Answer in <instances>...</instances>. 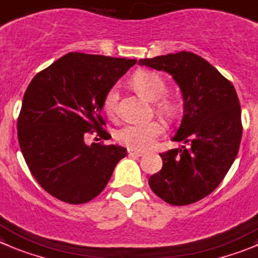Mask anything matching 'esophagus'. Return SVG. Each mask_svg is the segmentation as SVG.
<instances>
[{"label": "esophagus", "instance_id": "esophagus-1", "mask_svg": "<svg viewBox=\"0 0 258 258\" xmlns=\"http://www.w3.org/2000/svg\"><path fill=\"white\" fill-rule=\"evenodd\" d=\"M128 155L130 156H143L144 154V151H141V150H136V149H128Z\"/></svg>", "mask_w": 258, "mask_h": 258}]
</instances>
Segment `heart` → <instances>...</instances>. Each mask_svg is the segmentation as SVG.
Instances as JSON below:
<instances>
[{
    "label": "heart",
    "mask_w": 258,
    "mask_h": 258,
    "mask_svg": "<svg viewBox=\"0 0 258 258\" xmlns=\"http://www.w3.org/2000/svg\"><path fill=\"white\" fill-rule=\"evenodd\" d=\"M132 84L141 95L151 102L163 98L167 91V85L162 76L153 71H137L132 76ZM115 105H117V90L112 88L104 98V110L109 117L114 115ZM156 108L164 115H172L175 109L174 104L167 99L159 100L156 103ZM163 132H164V127L155 121L149 122V123H132L126 124L118 130L115 139L118 143L130 149L145 150L153 145L154 141L160 135H163Z\"/></svg>",
    "instance_id": "heart-1"
}]
</instances>
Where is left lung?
Masks as SVG:
<instances>
[{
  "label": "left lung",
  "mask_w": 258,
  "mask_h": 258,
  "mask_svg": "<svg viewBox=\"0 0 258 258\" xmlns=\"http://www.w3.org/2000/svg\"><path fill=\"white\" fill-rule=\"evenodd\" d=\"M139 64L169 74L183 99V117L172 137L183 145L160 154L163 168L149 178V186L170 205L194 204L220 184L237 158L242 139L237 91L191 52L140 59Z\"/></svg>",
  "instance_id": "8db88e82"
}]
</instances>
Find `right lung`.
Instances as JSON below:
<instances>
[{
	"label": "right lung",
	"mask_w": 258,
	"mask_h": 258,
	"mask_svg": "<svg viewBox=\"0 0 258 258\" xmlns=\"http://www.w3.org/2000/svg\"><path fill=\"white\" fill-rule=\"evenodd\" d=\"M136 59L72 52L37 74L24 94L18 119L21 153L30 173L49 195L84 204L107 186L127 155L119 145H86L84 137L102 128L104 98Z\"/></svg>",
	"instance_id": "add662e5"
}]
</instances>
